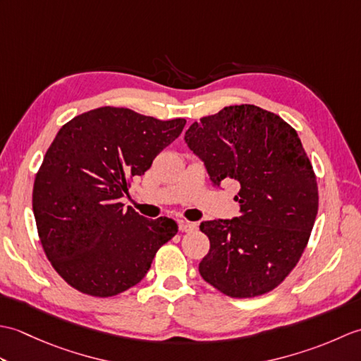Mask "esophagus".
<instances>
[{"label":"esophagus","instance_id":"obj_1","mask_svg":"<svg viewBox=\"0 0 361 361\" xmlns=\"http://www.w3.org/2000/svg\"><path fill=\"white\" fill-rule=\"evenodd\" d=\"M195 228H197V225L192 224V221H186V220H181V221H180V231H181V233L194 231Z\"/></svg>","mask_w":361,"mask_h":361}]
</instances>
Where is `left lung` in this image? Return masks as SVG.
Returning <instances> with one entry per match:
<instances>
[{
    "mask_svg": "<svg viewBox=\"0 0 361 361\" xmlns=\"http://www.w3.org/2000/svg\"><path fill=\"white\" fill-rule=\"evenodd\" d=\"M185 141L214 186L239 183V217L200 224L211 243L198 265L202 278L231 298L278 287L304 252L318 212L317 176L295 128L256 105H231L194 122Z\"/></svg>",
    "mask_w": 361,
    "mask_h": 361,
    "instance_id": "1",
    "label": "left lung"
}]
</instances>
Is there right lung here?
I'll return each instance as SVG.
<instances>
[{
  "instance_id": "obj_1",
  "label": "right lung",
  "mask_w": 361,
  "mask_h": 361,
  "mask_svg": "<svg viewBox=\"0 0 361 361\" xmlns=\"http://www.w3.org/2000/svg\"><path fill=\"white\" fill-rule=\"evenodd\" d=\"M185 126L101 106L59 130L35 176L32 209L46 256L71 287L99 298L122 293L178 231L175 220L145 219L121 198Z\"/></svg>"
}]
</instances>
